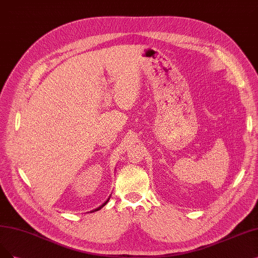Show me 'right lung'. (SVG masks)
<instances>
[{
	"label": "right lung",
	"instance_id": "obj_1",
	"mask_svg": "<svg viewBox=\"0 0 258 258\" xmlns=\"http://www.w3.org/2000/svg\"><path fill=\"white\" fill-rule=\"evenodd\" d=\"M110 197H111V196H110ZM110 197H109V198L107 199V201H105L104 203H102V204L100 205V207H98L97 209H95V210H93V211H91L90 213H93V212H96V211H99V210H101V209H102V208H104V207H105V205H106V204H107V203L109 202V200H110Z\"/></svg>",
	"mask_w": 258,
	"mask_h": 258
}]
</instances>
